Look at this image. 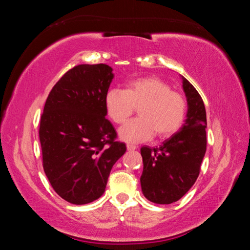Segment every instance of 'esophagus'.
I'll return each instance as SVG.
<instances>
[{
    "instance_id": "obj_1",
    "label": "esophagus",
    "mask_w": 250,
    "mask_h": 250,
    "mask_svg": "<svg viewBox=\"0 0 250 250\" xmlns=\"http://www.w3.org/2000/svg\"><path fill=\"white\" fill-rule=\"evenodd\" d=\"M137 146L135 145H132V143H128V145H126V149H128L129 151H133V150H135L137 149Z\"/></svg>"
}]
</instances>
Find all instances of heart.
<instances>
[{
	"mask_svg": "<svg viewBox=\"0 0 250 250\" xmlns=\"http://www.w3.org/2000/svg\"><path fill=\"white\" fill-rule=\"evenodd\" d=\"M134 107H139L140 117L128 121L118 131L122 141L142 142L154 133L158 138L170 137L181 128L186 115L184 97L156 77L131 80L125 90L111 88L104 96L105 112L116 124L128 119Z\"/></svg>",
	"mask_w": 250,
	"mask_h": 250,
	"instance_id": "b5f03b06",
	"label": "heart"
}]
</instances>
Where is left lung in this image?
Here are the masks:
<instances>
[{
    "instance_id": "1",
    "label": "left lung",
    "mask_w": 250,
    "mask_h": 250,
    "mask_svg": "<svg viewBox=\"0 0 250 250\" xmlns=\"http://www.w3.org/2000/svg\"><path fill=\"white\" fill-rule=\"evenodd\" d=\"M188 101L181 129L156 147L142 146L143 195L155 204H171L183 197L195 183L206 152V111L202 97L181 76Z\"/></svg>"
}]
</instances>
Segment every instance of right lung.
Returning a JSON list of instances; mask_svg holds the SVG:
<instances>
[{
    "mask_svg": "<svg viewBox=\"0 0 250 250\" xmlns=\"http://www.w3.org/2000/svg\"><path fill=\"white\" fill-rule=\"evenodd\" d=\"M115 75L105 64L78 65L49 92L41 118L45 174L54 191L75 205L103 195L110 171L126 150L104 109Z\"/></svg>",
    "mask_w": 250,
    "mask_h": 250,
    "instance_id": "obj_1",
    "label": "right lung"
}]
</instances>
